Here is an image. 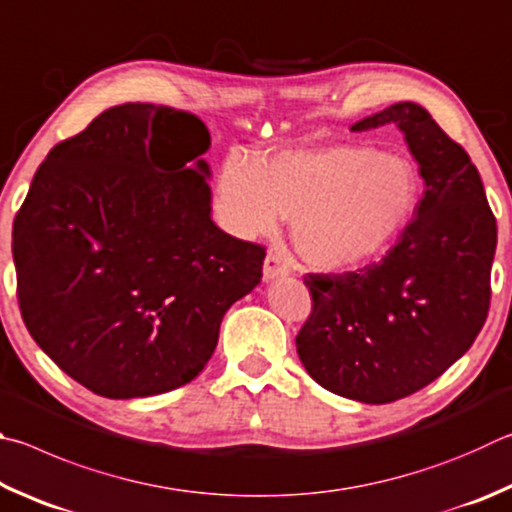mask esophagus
I'll list each match as a JSON object with an SVG mask.
<instances>
[{"mask_svg": "<svg viewBox=\"0 0 512 512\" xmlns=\"http://www.w3.org/2000/svg\"><path fill=\"white\" fill-rule=\"evenodd\" d=\"M290 274V261L285 258L281 251H270L265 256V265H263V276L265 281L279 279V276H288Z\"/></svg>", "mask_w": 512, "mask_h": 512, "instance_id": "34e87169", "label": "esophagus"}]
</instances>
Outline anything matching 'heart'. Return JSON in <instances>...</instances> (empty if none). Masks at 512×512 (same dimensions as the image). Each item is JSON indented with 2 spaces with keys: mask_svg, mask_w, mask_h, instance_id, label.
I'll return each mask as SVG.
<instances>
[{
  "mask_svg": "<svg viewBox=\"0 0 512 512\" xmlns=\"http://www.w3.org/2000/svg\"><path fill=\"white\" fill-rule=\"evenodd\" d=\"M222 218L240 236H267L292 218V242L310 265L346 270L387 249L418 202L411 161L342 143L281 152L265 164L231 157L220 173Z\"/></svg>",
  "mask_w": 512,
  "mask_h": 512,
  "instance_id": "heart-1",
  "label": "heart"
}]
</instances>
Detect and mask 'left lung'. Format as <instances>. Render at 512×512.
<instances>
[{"instance_id": "left-lung-1", "label": "left lung", "mask_w": 512, "mask_h": 512, "mask_svg": "<svg viewBox=\"0 0 512 512\" xmlns=\"http://www.w3.org/2000/svg\"><path fill=\"white\" fill-rule=\"evenodd\" d=\"M396 123L425 191L382 261L342 274H306L312 312L297 353L337 396L387 405L443 375L486 324L497 220L477 166L416 103H396L353 132Z\"/></svg>"}]
</instances>
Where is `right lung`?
Wrapping results in <instances>:
<instances>
[{
	"label": "right lung",
	"mask_w": 512,
	"mask_h": 512,
	"mask_svg": "<svg viewBox=\"0 0 512 512\" xmlns=\"http://www.w3.org/2000/svg\"><path fill=\"white\" fill-rule=\"evenodd\" d=\"M206 125L114 105L53 146L13 222L31 337L103 398H146L211 360L224 312L261 283L265 247L211 220Z\"/></svg>",
	"instance_id": "right-lung-1"
}]
</instances>
